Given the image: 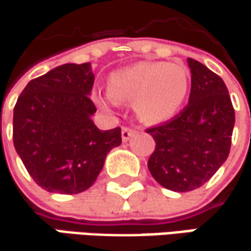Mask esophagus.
<instances>
[{
    "label": "esophagus",
    "mask_w": 251,
    "mask_h": 251,
    "mask_svg": "<svg viewBox=\"0 0 251 251\" xmlns=\"http://www.w3.org/2000/svg\"><path fill=\"white\" fill-rule=\"evenodd\" d=\"M133 133H135V129H132V127H129V126H124V127H122V139H124V141H127Z\"/></svg>",
    "instance_id": "1"
}]
</instances>
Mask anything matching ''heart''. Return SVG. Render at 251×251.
<instances>
[{
    "label": "heart",
    "instance_id": "1",
    "mask_svg": "<svg viewBox=\"0 0 251 251\" xmlns=\"http://www.w3.org/2000/svg\"><path fill=\"white\" fill-rule=\"evenodd\" d=\"M191 84L190 69L181 63H138L112 75L109 95L115 100H135L141 121L161 124L179 110Z\"/></svg>",
    "mask_w": 251,
    "mask_h": 251
}]
</instances>
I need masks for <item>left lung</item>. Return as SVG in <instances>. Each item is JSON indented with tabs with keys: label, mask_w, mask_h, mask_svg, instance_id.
Masks as SVG:
<instances>
[{
	"label": "left lung",
	"mask_w": 251,
	"mask_h": 251,
	"mask_svg": "<svg viewBox=\"0 0 251 251\" xmlns=\"http://www.w3.org/2000/svg\"><path fill=\"white\" fill-rule=\"evenodd\" d=\"M188 104L170 121L147 129L155 141L149 172L176 193L200 188L218 171L230 153L236 121L223 79L194 58H188Z\"/></svg>",
	"instance_id": "left-lung-1"
}]
</instances>
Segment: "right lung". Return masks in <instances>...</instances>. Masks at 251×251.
Returning <instances> with one entry per match:
<instances>
[{
    "label": "right lung",
    "instance_id": "1",
    "mask_svg": "<svg viewBox=\"0 0 251 251\" xmlns=\"http://www.w3.org/2000/svg\"><path fill=\"white\" fill-rule=\"evenodd\" d=\"M90 63L63 64L33 79L14 106L12 141L28 174L49 193L79 194L93 185L121 127L99 130L90 116Z\"/></svg>",
    "mask_w": 251,
    "mask_h": 251
}]
</instances>
